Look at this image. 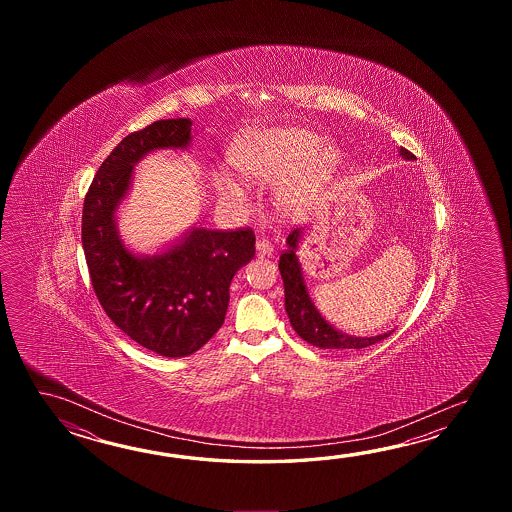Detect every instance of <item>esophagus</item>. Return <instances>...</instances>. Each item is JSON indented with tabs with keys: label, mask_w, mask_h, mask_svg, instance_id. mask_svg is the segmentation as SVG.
I'll list each match as a JSON object with an SVG mask.
<instances>
[{
	"label": "esophagus",
	"mask_w": 512,
	"mask_h": 512,
	"mask_svg": "<svg viewBox=\"0 0 512 512\" xmlns=\"http://www.w3.org/2000/svg\"><path fill=\"white\" fill-rule=\"evenodd\" d=\"M256 252H258V256H267V258H271L272 254H274V249H272L271 243L269 240H258L256 243Z\"/></svg>",
	"instance_id": "1"
}]
</instances>
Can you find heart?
Instances as JSON below:
<instances>
[{"label":"heart","mask_w":512,"mask_h":512,"mask_svg":"<svg viewBox=\"0 0 512 512\" xmlns=\"http://www.w3.org/2000/svg\"><path fill=\"white\" fill-rule=\"evenodd\" d=\"M337 146L315 131L298 126H272L245 135L232 152V163L241 174L258 183H280L278 201L289 212L311 207L320 188L340 164ZM221 196L245 201L247 192L240 181L221 170L218 177Z\"/></svg>","instance_id":"heart-1"}]
</instances>
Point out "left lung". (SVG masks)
Here are the masks:
<instances>
[{"mask_svg": "<svg viewBox=\"0 0 512 512\" xmlns=\"http://www.w3.org/2000/svg\"><path fill=\"white\" fill-rule=\"evenodd\" d=\"M399 155L406 161H414L415 157L408 150L399 148ZM304 230L294 229L287 236V249L280 256V274H282L283 289H285V311L289 322L298 337L304 338L311 346L320 349H362L368 348L375 342H381L392 331L381 333L375 337H355L340 331L333 324H329L322 313L316 309L315 302L311 300L307 285H305L302 263L298 260V249L302 243Z\"/></svg>", "mask_w": 512, "mask_h": 512, "instance_id": "obj_1", "label": "left lung"}]
</instances>
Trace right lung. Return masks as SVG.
<instances>
[{"instance_id":"add662e5","label":"right lung","mask_w":512,"mask_h":512,"mask_svg":"<svg viewBox=\"0 0 512 512\" xmlns=\"http://www.w3.org/2000/svg\"><path fill=\"white\" fill-rule=\"evenodd\" d=\"M192 120H157L120 141L98 168L82 212V247L98 302L131 340L161 357H186L216 335L234 274L254 258L251 229L190 227L153 254L131 249L119 208L146 155L190 150Z\"/></svg>"}]
</instances>
